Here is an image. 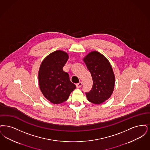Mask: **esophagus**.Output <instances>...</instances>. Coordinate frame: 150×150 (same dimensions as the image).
Masks as SVG:
<instances>
[{"mask_svg":"<svg viewBox=\"0 0 150 150\" xmlns=\"http://www.w3.org/2000/svg\"><path fill=\"white\" fill-rule=\"evenodd\" d=\"M82 82H79L78 83H77L76 84V86H77V88H79V87H81L82 86Z\"/></svg>","mask_w":150,"mask_h":150,"instance_id":"obj_1","label":"esophagus"}]
</instances>
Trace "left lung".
I'll return each mask as SVG.
<instances>
[{
    "instance_id": "obj_1",
    "label": "left lung",
    "mask_w": 150,
    "mask_h": 150,
    "mask_svg": "<svg viewBox=\"0 0 150 150\" xmlns=\"http://www.w3.org/2000/svg\"><path fill=\"white\" fill-rule=\"evenodd\" d=\"M93 80L92 90L86 93L88 101L100 104L110 98L115 86V76L109 61L97 51L83 59Z\"/></svg>"
}]
</instances>
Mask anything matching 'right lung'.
I'll list each match as a JSON object with an SVG mask.
<instances>
[{
    "instance_id": "right-lung-1",
    "label": "right lung",
    "mask_w": 150,
    "mask_h": 150,
    "mask_svg": "<svg viewBox=\"0 0 150 150\" xmlns=\"http://www.w3.org/2000/svg\"><path fill=\"white\" fill-rule=\"evenodd\" d=\"M68 58L67 52L59 50L48 55L40 67V90L44 97L54 104L65 101L76 88L71 82L68 73L63 70Z\"/></svg>"
}]
</instances>
